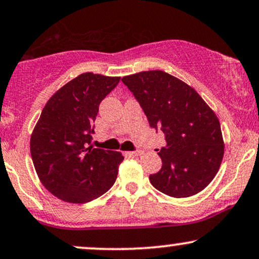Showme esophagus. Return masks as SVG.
I'll use <instances>...</instances> for the list:
<instances>
[{"mask_svg":"<svg viewBox=\"0 0 259 259\" xmlns=\"http://www.w3.org/2000/svg\"><path fill=\"white\" fill-rule=\"evenodd\" d=\"M126 155H130V157H139V155L142 154V152L138 149V151H132V152H126Z\"/></svg>","mask_w":259,"mask_h":259,"instance_id":"esophagus-1","label":"esophagus"}]
</instances>
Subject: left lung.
<instances>
[{"instance_id": "8db88e82", "label": "left lung", "mask_w": 259, "mask_h": 259, "mask_svg": "<svg viewBox=\"0 0 259 259\" xmlns=\"http://www.w3.org/2000/svg\"><path fill=\"white\" fill-rule=\"evenodd\" d=\"M141 105L149 125L165 134L157 149L163 165L149 175L152 186L174 198L198 194L222 163L224 142L214 112L194 88L164 71H142L121 78Z\"/></svg>"}]
</instances>
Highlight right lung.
I'll return each mask as SVG.
<instances>
[{
  "label": "right lung",
  "instance_id": "right-lung-1",
  "mask_svg": "<svg viewBox=\"0 0 259 259\" xmlns=\"http://www.w3.org/2000/svg\"><path fill=\"white\" fill-rule=\"evenodd\" d=\"M119 79L82 73L61 87L42 110L31 134V157L42 185L60 200L89 202L116 182L124 157L93 148L90 141L100 102Z\"/></svg>",
  "mask_w": 259,
  "mask_h": 259
}]
</instances>
